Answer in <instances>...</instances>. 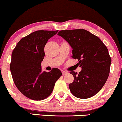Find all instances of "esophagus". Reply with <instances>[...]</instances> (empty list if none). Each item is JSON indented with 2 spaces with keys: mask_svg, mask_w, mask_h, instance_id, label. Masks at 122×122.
I'll return each instance as SVG.
<instances>
[{
  "mask_svg": "<svg viewBox=\"0 0 122 122\" xmlns=\"http://www.w3.org/2000/svg\"><path fill=\"white\" fill-rule=\"evenodd\" d=\"M62 75H66V74H68V72H66V71H62Z\"/></svg>",
  "mask_w": 122,
  "mask_h": 122,
  "instance_id": "esophagus-1",
  "label": "esophagus"
}]
</instances>
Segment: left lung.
Listing matches in <instances>:
<instances>
[{"label": "left lung", "instance_id": "8db88e82", "mask_svg": "<svg viewBox=\"0 0 122 122\" xmlns=\"http://www.w3.org/2000/svg\"><path fill=\"white\" fill-rule=\"evenodd\" d=\"M61 36L73 49L72 58L81 68L79 73L70 72L74 81L69 84L72 94L81 99L96 95L105 85L110 72L111 58L108 49L97 36L85 29L60 30Z\"/></svg>", "mask_w": 122, "mask_h": 122}]
</instances>
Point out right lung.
Listing matches in <instances>:
<instances>
[{"label":"right lung","instance_id":"obj_1","mask_svg":"<svg viewBox=\"0 0 122 122\" xmlns=\"http://www.w3.org/2000/svg\"><path fill=\"white\" fill-rule=\"evenodd\" d=\"M58 30H36L18 41L11 54L10 71L13 81L21 93L33 100H42L51 94L62 75L58 68L41 72L45 46Z\"/></svg>","mask_w":122,"mask_h":122}]
</instances>
